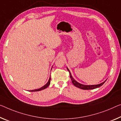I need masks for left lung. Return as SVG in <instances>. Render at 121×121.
<instances>
[{"label":"left lung","mask_w":121,"mask_h":121,"mask_svg":"<svg viewBox=\"0 0 121 121\" xmlns=\"http://www.w3.org/2000/svg\"><path fill=\"white\" fill-rule=\"evenodd\" d=\"M67 69H68V71L69 72L70 78H71V82H72V83H73V84L75 85L76 87H77V88H78L79 89H83V90H91V89H94L99 88V87L102 86V85L105 83V82L107 81V80H106V81H105L104 82H103V83H101V84H97V85H88L82 84H81V83H79L78 82H77V81H76L75 80L73 79V78L72 77L71 73H70L69 70L68 69V68H67Z\"/></svg>","instance_id":"8db88e82"}]
</instances>
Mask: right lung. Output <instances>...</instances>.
<instances>
[{
    "label": "right lung",
    "mask_w": 121,
    "mask_h": 121,
    "mask_svg": "<svg viewBox=\"0 0 121 121\" xmlns=\"http://www.w3.org/2000/svg\"><path fill=\"white\" fill-rule=\"evenodd\" d=\"M50 81H51V77H50V78L49 79V81L48 82V83H46V84L44 85L43 86L41 87V88H39V89H35V90H30V91H40V90H44V89H46V88H48V86H49V85L50 84Z\"/></svg>",
    "instance_id": "right-lung-1"
}]
</instances>
